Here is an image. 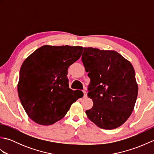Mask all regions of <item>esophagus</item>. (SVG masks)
Masks as SVG:
<instances>
[{
  "instance_id": "1",
  "label": "esophagus",
  "mask_w": 154,
  "mask_h": 154,
  "mask_svg": "<svg viewBox=\"0 0 154 154\" xmlns=\"http://www.w3.org/2000/svg\"><path fill=\"white\" fill-rule=\"evenodd\" d=\"M83 94H84V98L87 97V93L86 92V91H83Z\"/></svg>"
}]
</instances>
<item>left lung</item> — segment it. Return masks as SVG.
Returning <instances> with one entry per match:
<instances>
[{
  "instance_id": "obj_1",
  "label": "left lung",
  "mask_w": 154,
  "mask_h": 154,
  "mask_svg": "<svg viewBox=\"0 0 154 154\" xmlns=\"http://www.w3.org/2000/svg\"><path fill=\"white\" fill-rule=\"evenodd\" d=\"M83 49L81 60L91 79L87 95L93 102L87 116L100 128L115 129L128 119L135 106L138 86L134 69L116 51Z\"/></svg>"
}]
</instances>
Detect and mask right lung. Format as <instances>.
<instances>
[{"label":"right lung","mask_w":154,"mask_h":154,"mask_svg":"<svg viewBox=\"0 0 154 154\" xmlns=\"http://www.w3.org/2000/svg\"><path fill=\"white\" fill-rule=\"evenodd\" d=\"M81 46L45 45L23 62L18 93L30 119L38 124L51 125L65 116L71 104L83 97L82 91L69 87L68 67L81 57Z\"/></svg>","instance_id":"1"}]
</instances>
